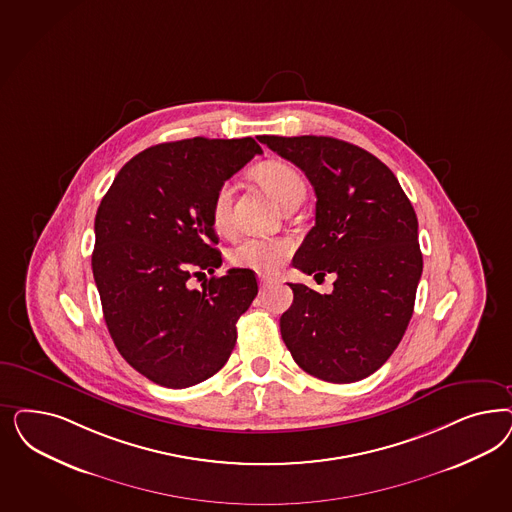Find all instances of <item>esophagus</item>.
<instances>
[{
	"label": "esophagus",
	"instance_id": "esophagus-1",
	"mask_svg": "<svg viewBox=\"0 0 512 512\" xmlns=\"http://www.w3.org/2000/svg\"><path fill=\"white\" fill-rule=\"evenodd\" d=\"M258 281H260V288L265 290L267 286H271V284L275 282V279H271V277H265V275H260V279H258Z\"/></svg>",
	"mask_w": 512,
	"mask_h": 512
}]
</instances>
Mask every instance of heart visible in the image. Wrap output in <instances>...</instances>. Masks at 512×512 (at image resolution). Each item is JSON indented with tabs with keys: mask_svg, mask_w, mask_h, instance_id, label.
<instances>
[{
	"mask_svg": "<svg viewBox=\"0 0 512 512\" xmlns=\"http://www.w3.org/2000/svg\"><path fill=\"white\" fill-rule=\"evenodd\" d=\"M254 177L265 190L286 207L294 199L305 198V182L294 165L286 162H264L254 169ZM231 188L228 182L216 188L211 203V218L216 230H228L230 226ZM292 252V241L284 237H245L231 248L230 262L258 273H275L288 254Z\"/></svg>",
	"mask_w": 512,
	"mask_h": 512,
	"instance_id": "heart-1",
	"label": "heart"
}]
</instances>
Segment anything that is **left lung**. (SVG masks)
Wrapping results in <instances>:
<instances>
[{"label":"left lung","instance_id":"left-lung-1","mask_svg":"<svg viewBox=\"0 0 512 512\" xmlns=\"http://www.w3.org/2000/svg\"><path fill=\"white\" fill-rule=\"evenodd\" d=\"M316 194L313 230L294 256L307 275L333 273L331 294L290 284L282 341L316 379L345 384L375 373L413 316L422 275L418 220L396 175L367 150L333 137L262 135Z\"/></svg>","mask_w":512,"mask_h":512}]
</instances>
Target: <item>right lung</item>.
<instances>
[{
	"mask_svg": "<svg viewBox=\"0 0 512 512\" xmlns=\"http://www.w3.org/2000/svg\"><path fill=\"white\" fill-rule=\"evenodd\" d=\"M256 154L252 137L162 143L133 156L99 203L92 271L103 318L122 358L160 386L220 371L258 294L250 269L188 286L222 265L211 203Z\"/></svg>",
	"mask_w": 512,
	"mask_h": 512,
	"instance_id": "1",
	"label": "right lung"
}]
</instances>
